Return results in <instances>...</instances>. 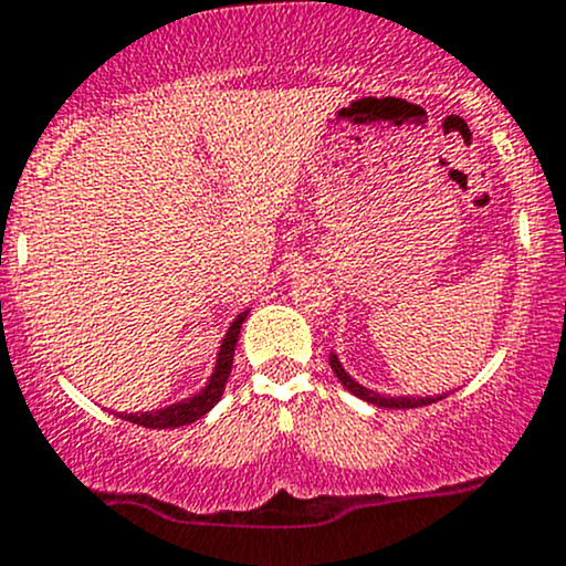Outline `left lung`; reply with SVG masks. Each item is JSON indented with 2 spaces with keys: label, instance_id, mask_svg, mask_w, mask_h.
<instances>
[{
  "label": "left lung",
  "instance_id": "8db88e82",
  "mask_svg": "<svg viewBox=\"0 0 566 566\" xmlns=\"http://www.w3.org/2000/svg\"><path fill=\"white\" fill-rule=\"evenodd\" d=\"M328 361H331V369H334V375L342 380V386H345L347 391L356 394V397L364 399V402L378 405V408H397V410L399 408H421V405H432V402H438V399H443L441 394H438V397H384V394L369 391V389H364L361 384H356V380L345 373V367L339 364L336 353H331Z\"/></svg>",
  "mask_w": 566,
  "mask_h": 566
}]
</instances>
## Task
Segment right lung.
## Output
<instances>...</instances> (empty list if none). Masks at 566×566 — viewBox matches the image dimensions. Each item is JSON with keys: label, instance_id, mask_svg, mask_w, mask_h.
Masks as SVG:
<instances>
[{"label": "right lung", "instance_id": "add662e5", "mask_svg": "<svg viewBox=\"0 0 566 566\" xmlns=\"http://www.w3.org/2000/svg\"><path fill=\"white\" fill-rule=\"evenodd\" d=\"M249 312H241L232 325L227 328L224 342H221V350L219 358H216V367L213 375H210L208 386L202 391L193 394V397L182 399V402L169 405V408L161 410H145V413H119L125 421H134L139 427H153V430H172V427H182V424H191V421L202 419L210 408L221 399L224 394L227 378L232 373V358H235V345H238V336H241V325L247 319Z\"/></svg>", "mask_w": 566, "mask_h": 566}]
</instances>
